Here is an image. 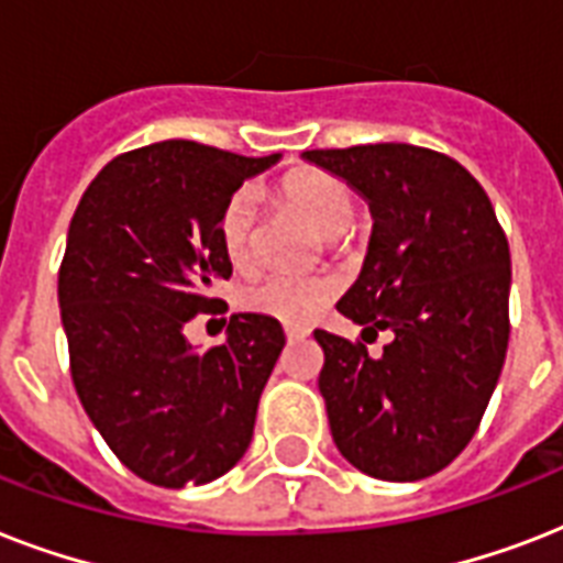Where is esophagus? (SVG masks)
Wrapping results in <instances>:
<instances>
[{"mask_svg": "<svg viewBox=\"0 0 563 563\" xmlns=\"http://www.w3.org/2000/svg\"><path fill=\"white\" fill-rule=\"evenodd\" d=\"M307 335H309L307 327H298V324L286 327V339H289V342H298V339H307Z\"/></svg>", "mask_w": 563, "mask_h": 563, "instance_id": "esophagus-1", "label": "esophagus"}]
</instances>
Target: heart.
Wrapping results in <instances>:
<instances>
[{
	"mask_svg": "<svg viewBox=\"0 0 563 563\" xmlns=\"http://www.w3.org/2000/svg\"><path fill=\"white\" fill-rule=\"evenodd\" d=\"M280 189L286 201L298 207L316 224L321 236H342L353 224L356 207H353L351 189L327 172H291L283 178ZM254 224L256 195L251 189H236L224 203L219 219L221 247L236 268H245L254 260ZM330 295H333V280H327L321 274L277 272L245 291V307L286 321V324H303L324 309Z\"/></svg>",
	"mask_w": 563,
	"mask_h": 563,
	"instance_id": "obj_1",
	"label": "heart"
}]
</instances>
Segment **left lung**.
Here are the masks:
<instances>
[{
	"instance_id": "8db88e82",
	"label": "left lung",
	"mask_w": 563,
	"mask_h": 563,
	"mask_svg": "<svg viewBox=\"0 0 563 563\" xmlns=\"http://www.w3.org/2000/svg\"><path fill=\"white\" fill-rule=\"evenodd\" d=\"M347 180L374 216L360 280L335 309L379 356L316 330L318 388L339 453L385 482L444 471L479 427L508 351V239L479 180L446 154L406 143L303 152Z\"/></svg>"
}]
</instances>
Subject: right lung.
Instances as JSON below:
<instances>
[{
	"label": "right lung",
	"mask_w": 563,
	"mask_h": 563,
	"mask_svg": "<svg viewBox=\"0 0 563 563\" xmlns=\"http://www.w3.org/2000/svg\"><path fill=\"white\" fill-rule=\"evenodd\" d=\"M277 161L189 140L145 145L113 157L69 221L57 303L75 391L119 462L161 488L219 479L254 435L286 344L280 321L236 312L210 351L184 327L228 309L210 295L233 274L221 210Z\"/></svg>",
	"instance_id": "right-lung-1"
}]
</instances>
